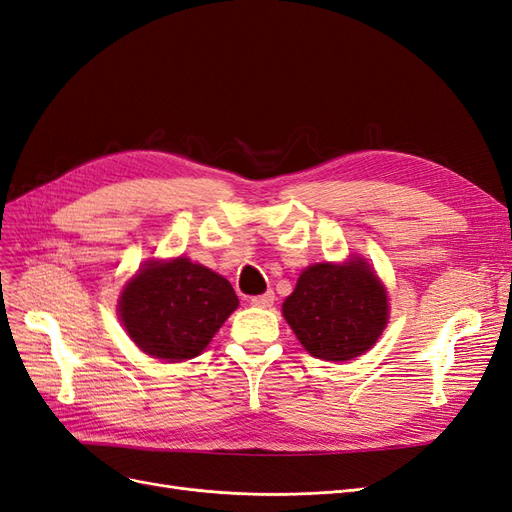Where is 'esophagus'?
Listing matches in <instances>:
<instances>
[{
	"label": "esophagus",
	"instance_id": "34e87169",
	"mask_svg": "<svg viewBox=\"0 0 512 512\" xmlns=\"http://www.w3.org/2000/svg\"><path fill=\"white\" fill-rule=\"evenodd\" d=\"M252 303H254L256 307H271V305L275 303V292L269 290V292H265V294H258V297H252Z\"/></svg>",
	"mask_w": 512,
	"mask_h": 512
}]
</instances>
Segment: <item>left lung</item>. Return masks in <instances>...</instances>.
<instances>
[{
	"label": "left lung",
	"mask_w": 512,
	"mask_h": 512,
	"mask_svg": "<svg viewBox=\"0 0 512 512\" xmlns=\"http://www.w3.org/2000/svg\"><path fill=\"white\" fill-rule=\"evenodd\" d=\"M282 312L309 354L350 361L376 344L389 320V301L374 271L356 258L307 267Z\"/></svg>",
	"instance_id": "8db88e82"
}]
</instances>
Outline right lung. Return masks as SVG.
I'll return each mask as SVG.
<instances>
[{
    "mask_svg": "<svg viewBox=\"0 0 512 512\" xmlns=\"http://www.w3.org/2000/svg\"><path fill=\"white\" fill-rule=\"evenodd\" d=\"M239 299L230 282L188 258L149 262L121 292L123 327L143 352L185 361L207 348Z\"/></svg>",
    "mask_w": 512,
    "mask_h": 512,
    "instance_id": "1",
    "label": "right lung"
}]
</instances>
